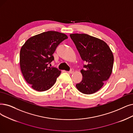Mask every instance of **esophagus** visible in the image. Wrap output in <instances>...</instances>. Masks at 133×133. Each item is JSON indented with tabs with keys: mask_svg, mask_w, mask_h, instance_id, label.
<instances>
[{
	"mask_svg": "<svg viewBox=\"0 0 133 133\" xmlns=\"http://www.w3.org/2000/svg\"><path fill=\"white\" fill-rule=\"evenodd\" d=\"M68 73H73V72H74V70H73V69H72V70H71L70 71H68L67 72Z\"/></svg>",
	"mask_w": 133,
	"mask_h": 133,
	"instance_id": "1",
	"label": "esophagus"
}]
</instances>
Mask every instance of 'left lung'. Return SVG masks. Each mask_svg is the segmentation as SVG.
Returning <instances> with one entry per match:
<instances>
[{"instance_id": "1", "label": "left lung", "mask_w": 133, "mask_h": 133, "mask_svg": "<svg viewBox=\"0 0 133 133\" xmlns=\"http://www.w3.org/2000/svg\"><path fill=\"white\" fill-rule=\"evenodd\" d=\"M71 39L80 55L87 64L80 71L83 79L76 84L84 94H94L100 90L112 71L114 55L106 42L85 34H71Z\"/></svg>"}]
</instances>
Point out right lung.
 Returning <instances> with one entry per match:
<instances>
[{
	"label": "right lung",
	"instance_id": "obj_1",
	"mask_svg": "<svg viewBox=\"0 0 133 133\" xmlns=\"http://www.w3.org/2000/svg\"><path fill=\"white\" fill-rule=\"evenodd\" d=\"M68 38L66 34L48 31L29 38L20 51V67L25 80L37 91H45L55 83L61 71L48 67L56 47Z\"/></svg>",
	"mask_w": 133,
	"mask_h": 133
}]
</instances>
